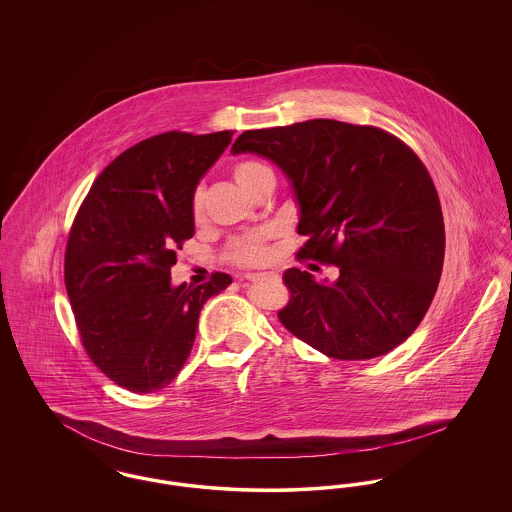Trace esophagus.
Returning <instances> with one entry per match:
<instances>
[{
    "mask_svg": "<svg viewBox=\"0 0 512 512\" xmlns=\"http://www.w3.org/2000/svg\"><path fill=\"white\" fill-rule=\"evenodd\" d=\"M272 276H278V274H274V272H249V274H245V278H247L249 282H259V280L272 278Z\"/></svg>",
    "mask_w": 512,
    "mask_h": 512,
    "instance_id": "obj_1",
    "label": "esophagus"
}]
</instances>
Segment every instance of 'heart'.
Listing matches in <instances>:
<instances>
[{"label":"heart","mask_w":512,"mask_h":512,"mask_svg":"<svg viewBox=\"0 0 512 512\" xmlns=\"http://www.w3.org/2000/svg\"><path fill=\"white\" fill-rule=\"evenodd\" d=\"M234 178L238 182V186L244 192H253L257 186H261L267 180H274V174L268 169L267 165L259 163V161H242L234 167ZM203 205H205V197H203V190L197 188L192 194V217L195 222L203 219ZM268 232L261 230V232H253L247 234L245 238H240L232 244V253L238 261L242 263H261L265 261L268 255L267 247Z\"/></svg>","instance_id":"b5f03b06"}]
</instances>
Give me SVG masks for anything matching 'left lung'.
<instances>
[{"instance_id": "8db88e82", "label": "left lung", "mask_w": 512, "mask_h": 512, "mask_svg": "<svg viewBox=\"0 0 512 512\" xmlns=\"http://www.w3.org/2000/svg\"><path fill=\"white\" fill-rule=\"evenodd\" d=\"M232 153L272 161L292 184L299 259L334 263L336 280L288 268L278 313L295 338L340 361L407 340L438 290L445 226L436 186L411 147L376 126L313 119L247 130Z\"/></svg>"}]
</instances>
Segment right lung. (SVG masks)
<instances>
[{
  "mask_svg": "<svg viewBox=\"0 0 512 512\" xmlns=\"http://www.w3.org/2000/svg\"><path fill=\"white\" fill-rule=\"evenodd\" d=\"M234 130L165 132L126 149L74 219L65 286L80 340L99 370L134 393L163 390L194 347L209 297L232 278L172 286L176 251L194 236L192 194Z\"/></svg>",
  "mask_w": 512,
  "mask_h": 512,
  "instance_id": "add662e5",
  "label": "right lung"
}]
</instances>
